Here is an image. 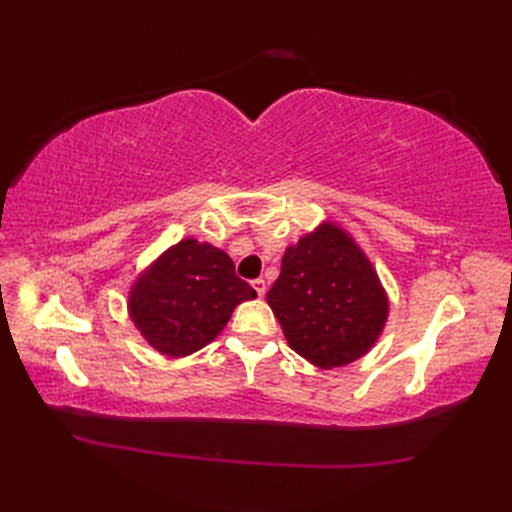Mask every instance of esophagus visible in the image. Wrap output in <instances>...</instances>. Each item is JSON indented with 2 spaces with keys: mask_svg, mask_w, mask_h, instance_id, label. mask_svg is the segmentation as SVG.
<instances>
[{
  "mask_svg": "<svg viewBox=\"0 0 512 512\" xmlns=\"http://www.w3.org/2000/svg\"><path fill=\"white\" fill-rule=\"evenodd\" d=\"M252 286H254V290L258 292V297H265V294H267V282L262 280V277H258V280H254Z\"/></svg>",
  "mask_w": 512,
  "mask_h": 512,
  "instance_id": "34e87169",
  "label": "esophagus"
}]
</instances>
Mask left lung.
<instances>
[{
	"label": "left lung",
	"mask_w": 512,
	"mask_h": 512,
	"mask_svg": "<svg viewBox=\"0 0 512 512\" xmlns=\"http://www.w3.org/2000/svg\"><path fill=\"white\" fill-rule=\"evenodd\" d=\"M267 303L288 346L320 369L365 356L380 339L391 307L361 245L331 220L286 247Z\"/></svg>",
	"instance_id": "obj_1"
}]
</instances>
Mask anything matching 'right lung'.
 I'll return each instance as SVG.
<instances>
[{
	"label": "right lung",
	"instance_id": "1",
	"mask_svg": "<svg viewBox=\"0 0 512 512\" xmlns=\"http://www.w3.org/2000/svg\"><path fill=\"white\" fill-rule=\"evenodd\" d=\"M256 290L235 275V262L207 241L170 245L136 275L128 314L145 342L170 359H183L211 344L235 307Z\"/></svg>",
	"mask_w": 512,
	"mask_h": 512
}]
</instances>
